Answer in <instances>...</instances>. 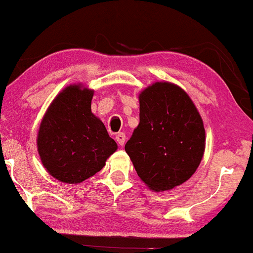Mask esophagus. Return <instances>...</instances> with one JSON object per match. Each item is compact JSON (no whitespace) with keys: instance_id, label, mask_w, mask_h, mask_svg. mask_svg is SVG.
Listing matches in <instances>:
<instances>
[{"instance_id":"obj_1","label":"esophagus","mask_w":253,"mask_h":253,"mask_svg":"<svg viewBox=\"0 0 253 253\" xmlns=\"http://www.w3.org/2000/svg\"><path fill=\"white\" fill-rule=\"evenodd\" d=\"M115 138H116V141L121 145V146H123V145L126 144V134H124L123 132L117 133Z\"/></svg>"}]
</instances>
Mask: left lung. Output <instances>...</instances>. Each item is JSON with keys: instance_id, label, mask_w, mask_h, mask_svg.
<instances>
[{"instance_id": "8db88e82", "label": "left lung", "mask_w": 253, "mask_h": 253, "mask_svg": "<svg viewBox=\"0 0 253 253\" xmlns=\"http://www.w3.org/2000/svg\"><path fill=\"white\" fill-rule=\"evenodd\" d=\"M139 105V124L124 147L138 176L154 191L181 185L205 151L198 110L181 87L166 82L144 89Z\"/></svg>"}]
</instances>
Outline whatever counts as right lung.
I'll use <instances>...</instances> for the list:
<instances>
[{
    "instance_id": "1",
    "label": "right lung",
    "mask_w": 253,
    "mask_h": 253,
    "mask_svg": "<svg viewBox=\"0 0 253 253\" xmlns=\"http://www.w3.org/2000/svg\"><path fill=\"white\" fill-rule=\"evenodd\" d=\"M93 91L69 86L56 96L38 134V151L48 172L64 183H81L101 170L117 144L91 112Z\"/></svg>"
}]
</instances>
